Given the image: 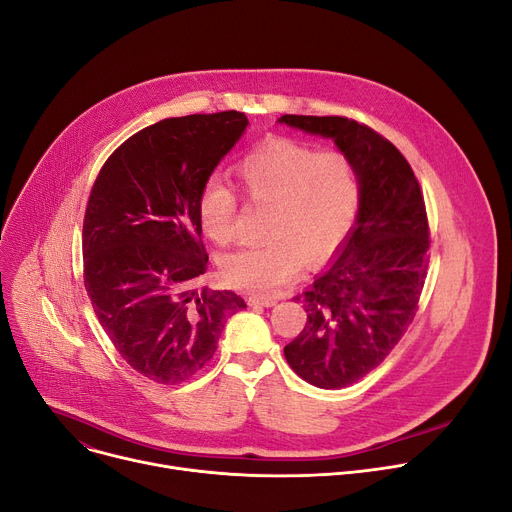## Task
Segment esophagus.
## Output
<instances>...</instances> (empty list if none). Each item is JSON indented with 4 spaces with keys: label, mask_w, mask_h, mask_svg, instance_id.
Returning <instances> with one entry per match:
<instances>
[{
    "label": "esophagus",
    "mask_w": 512,
    "mask_h": 512,
    "mask_svg": "<svg viewBox=\"0 0 512 512\" xmlns=\"http://www.w3.org/2000/svg\"><path fill=\"white\" fill-rule=\"evenodd\" d=\"M248 303L252 307H272V305H277V299H274V297H256V295H252V297H248Z\"/></svg>",
    "instance_id": "esophagus-1"
}]
</instances>
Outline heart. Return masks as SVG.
Returning a JSON list of instances; mask_svg holds the SVG:
<instances>
[{"label": "heart", "instance_id": "b5f03b06", "mask_svg": "<svg viewBox=\"0 0 512 512\" xmlns=\"http://www.w3.org/2000/svg\"><path fill=\"white\" fill-rule=\"evenodd\" d=\"M246 201L270 207L262 246L242 248L221 260L229 287L274 295L313 266L332 260L355 231L361 213V182L342 151L274 137L248 153L238 166ZM199 221L207 238L227 246L235 238L238 196L211 178L199 196Z\"/></svg>", "mask_w": 512, "mask_h": 512}]
</instances>
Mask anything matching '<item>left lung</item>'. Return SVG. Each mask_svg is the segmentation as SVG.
Segmentation results:
<instances>
[{"label":"left lung","instance_id":"1","mask_svg":"<svg viewBox=\"0 0 512 512\" xmlns=\"http://www.w3.org/2000/svg\"><path fill=\"white\" fill-rule=\"evenodd\" d=\"M279 123L334 139L361 182L355 231L303 299L307 322L285 346L307 383L340 389L383 363L412 324L428 272V219L400 149L346 116L283 114Z\"/></svg>","mask_w":512,"mask_h":512}]
</instances>
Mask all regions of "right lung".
<instances>
[{"label":"right lung","mask_w":512,"mask_h":512,"mask_svg":"<svg viewBox=\"0 0 512 512\" xmlns=\"http://www.w3.org/2000/svg\"><path fill=\"white\" fill-rule=\"evenodd\" d=\"M248 127L244 112L188 114L141 129L102 166L84 217V283L119 355L176 385L215 355L233 291H196L209 254L199 196Z\"/></svg>","instance_id":"right-lung-1"}]
</instances>
